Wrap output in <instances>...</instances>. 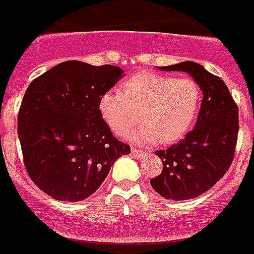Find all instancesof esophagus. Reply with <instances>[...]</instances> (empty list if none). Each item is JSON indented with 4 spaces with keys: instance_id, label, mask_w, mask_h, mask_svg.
Wrapping results in <instances>:
<instances>
[{
    "instance_id": "34e87169",
    "label": "esophagus",
    "mask_w": 254,
    "mask_h": 254,
    "mask_svg": "<svg viewBox=\"0 0 254 254\" xmlns=\"http://www.w3.org/2000/svg\"><path fill=\"white\" fill-rule=\"evenodd\" d=\"M131 156L134 158H142L146 154V152H144V150H140V149H135V148H131Z\"/></svg>"
}]
</instances>
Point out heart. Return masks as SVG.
<instances>
[{"label": "heart", "instance_id": "heart-1", "mask_svg": "<svg viewBox=\"0 0 254 254\" xmlns=\"http://www.w3.org/2000/svg\"><path fill=\"white\" fill-rule=\"evenodd\" d=\"M200 104L201 88L193 78L145 70L129 77L121 93H104L98 108L116 134H125L140 119L131 140L170 144L190 129Z\"/></svg>", "mask_w": 254, "mask_h": 254}]
</instances>
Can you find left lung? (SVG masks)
I'll return each mask as SVG.
<instances>
[{
    "instance_id": "left-lung-1",
    "label": "left lung",
    "mask_w": 254,
    "mask_h": 254,
    "mask_svg": "<svg viewBox=\"0 0 254 254\" xmlns=\"http://www.w3.org/2000/svg\"><path fill=\"white\" fill-rule=\"evenodd\" d=\"M161 70L187 71L200 85L202 102L196 127L166 150H157L162 172L150 185L168 200L201 196L222 179L233 162L239 135V108L225 82L200 64L180 63Z\"/></svg>"
}]
</instances>
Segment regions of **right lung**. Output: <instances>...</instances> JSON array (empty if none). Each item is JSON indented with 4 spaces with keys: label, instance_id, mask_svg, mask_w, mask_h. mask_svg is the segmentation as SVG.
Masks as SVG:
<instances>
[{
    "label": "right lung",
    "instance_id": "obj_1",
    "mask_svg": "<svg viewBox=\"0 0 254 254\" xmlns=\"http://www.w3.org/2000/svg\"><path fill=\"white\" fill-rule=\"evenodd\" d=\"M113 65L58 64L33 80L18 110V137L32 181L58 201H82L130 146L113 135L100 97L123 77Z\"/></svg>",
    "mask_w": 254,
    "mask_h": 254
}]
</instances>
